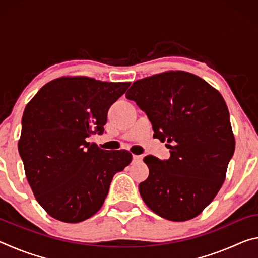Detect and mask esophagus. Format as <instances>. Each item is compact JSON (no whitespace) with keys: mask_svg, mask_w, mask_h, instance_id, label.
I'll return each mask as SVG.
<instances>
[{"mask_svg":"<svg viewBox=\"0 0 258 258\" xmlns=\"http://www.w3.org/2000/svg\"><path fill=\"white\" fill-rule=\"evenodd\" d=\"M142 160V156H133V161L134 163H139V161Z\"/></svg>","mask_w":258,"mask_h":258,"instance_id":"obj_1","label":"esophagus"}]
</instances>
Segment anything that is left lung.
Here are the masks:
<instances>
[{
	"instance_id": "1",
	"label": "left lung",
	"mask_w": 258,
	"mask_h": 258,
	"mask_svg": "<svg viewBox=\"0 0 258 258\" xmlns=\"http://www.w3.org/2000/svg\"><path fill=\"white\" fill-rule=\"evenodd\" d=\"M151 121L155 137L171 157L147 156L149 176L139 184L157 215L183 222L215 198L234 154V137L224 99L203 78L168 72L134 82L126 92Z\"/></svg>"
}]
</instances>
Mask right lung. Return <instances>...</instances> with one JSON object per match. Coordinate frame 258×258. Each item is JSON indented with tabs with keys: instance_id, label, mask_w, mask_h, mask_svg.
<instances>
[{
	"instance_id": "right-lung-1",
	"label": "right lung",
	"mask_w": 258,
	"mask_h": 258,
	"mask_svg": "<svg viewBox=\"0 0 258 258\" xmlns=\"http://www.w3.org/2000/svg\"><path fill=\"white\" fill-rule=\"evenodd\" d=\"M128 86L61 77L26 106L19 155L35 198L55 220L78 223L93 216L113 175L132 161L128 151L102 150L87 140L103 133L109 108Z\"/></svg>"
}]
</instances>
